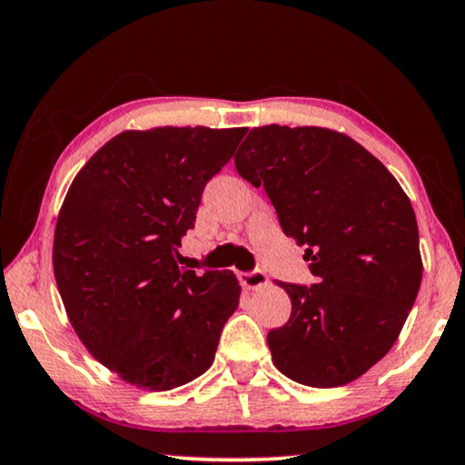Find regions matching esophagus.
<instances>
[{"instance_id": "34e87169", "label": "esophagus", "mask_w": 465, "mask_h": 465, "mask_svg": "<svg viewBox=\"0 0 465 465\" xmlns=\"http://www.w3.org/2000/svg\"><path fill=\"white\" fill-rule=\"evenodd\" d=\"M240 285L244 290H260V287L268 285V274L263 270H252V272H242L238 276Z\"/></svg>"}]
</instances>
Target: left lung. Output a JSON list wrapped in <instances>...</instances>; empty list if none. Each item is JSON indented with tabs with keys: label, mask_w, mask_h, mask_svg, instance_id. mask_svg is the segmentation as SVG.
<instances>
[{
	"label": "left lung",
	"mask_w": 465,
	"mask_h": 465,
	"mask_svg": "<svg viewBox=\"0 0 465 465\" xmlns=\"http://www.w3.org/2000/svg\"><path fill=\"white\" fill-rule=\"evenodd\" d=\"M233 161L263 186L285 236L307 246L317 279L279 283L292 315L268 332L274 367L313 389L350 384L389 354L419 293L412 203L371 152L331 128H252Z\"/></svg>",
	"instance_id": "obj_1"
}]
</instances>
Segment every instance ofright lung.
I'll return each instance as SVG.
<instances>
[{
	"label": "right lung",
	"instance_id": "add662e5",
	"mask_svg": "<svg viewBox=\"0 0 465 465\" xmlns=\"http://www.w3.org/2000/svg\"><path fill=\"white\" fill-rule=\"evenodd\" d=\"M246 128L158 126L107 141L70 184L53 238L64 309L87 351L128 384L172 391L208 371L240 285L178 266L203 186Z\"/></svg>",
	"mask_w": 465,
	"mask_h": 465
}]
</instances>
